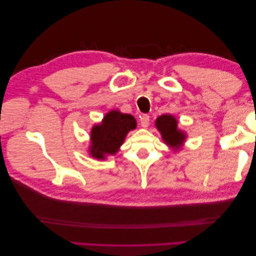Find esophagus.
Listing matches in <instances>:
<instances>
[{
  "label": "esophagus",
  "instance_id": "1",
  "mask_svg": "<svg viewBox=\"0 0 256 256\" xmlns=\"http://www.w3.org/2000/svg\"><path fill=\"white\" fill-rule=\"evenodd\" d=\"M140 125H142V128H144L148 126V125H150V116H148V114H144L142 118H140Z\"/></svg>",
  "mask_w": 256,
  "mask_h": 256
}]
</instances>
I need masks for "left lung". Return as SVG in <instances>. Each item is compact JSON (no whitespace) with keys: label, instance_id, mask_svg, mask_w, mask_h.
Returning a JSON list of instances; mask_svg holds the SVG:
<instances>
[{"label":"left lung","instance_id":"obj_1","mask_svg":"<svg viewBox=\"0 0 256 256\" xmlns=\"http://www.w3.org/2000/svg\"><path fill=\"white\" fill-rule=\"evenodd\" d=\"M164 143L174 150H180L187 140V133L178 128L177 118L172 114H162L155 121Z\"/></svg>","mask_w":256,"mask_h":256}]
</instances>
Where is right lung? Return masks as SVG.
I'll use <instances>...</instances> for the list:
<instances>
[{
	"instance_id": "1",
	"label": "right lung",
	"mask_w": 256,
	"mask_h": 256,
	"mask_svg": "<svg viewBox=\"0 0 256 256\" xmlns=\"http://www.w3.org/2000/svg\"><path fill=\"white\" fill-rule=\"evenodd\" d=\"M136 120L131 114L118 110L108 111L100 123H96L90 131L88 153L96 160H106L120 150L128 132L136 128Z\"/></svg>"
}]
</instances>
